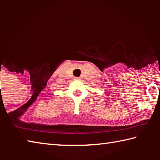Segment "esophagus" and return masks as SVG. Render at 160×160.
Instances as JSON below:
<instances>
[{"label": "esophagus", "instance_id": "esophagus-1", "mask_svg": "<svg viewBox=\"0 0 160 160\" xmlns=\"http://www.w3.org/2000/svg\"><path fill=\"white\" fill-rule=\"evenodd\" d=\"M75 80H80V78L79 77H75Z\"/></svg>", "mask_w": 160, "mask_h": 160}]
</instances>
